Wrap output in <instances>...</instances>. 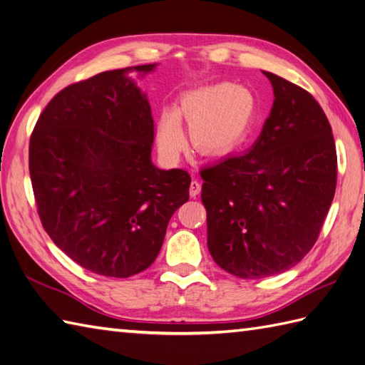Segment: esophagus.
Returning <instances> with one entry per match:
<instances>
[{
	"instance_id": "obj_1",
	"label": "esophagus",
	"mask_w": 365,
	"mask_h": 365,
	"mask_svg": "<svg viewBox=\"0 0 365 365\" xmlns=\"http://www.w3.org/2000/svg\"><path fill=\"white\" fill-rule=\"evenodd\" d=\"M200 192H201V184H200V181H197V180H192V182H190V189H189L190 197H192V198H197L198 195H200Z\"/></svg>"
}]
</instances>
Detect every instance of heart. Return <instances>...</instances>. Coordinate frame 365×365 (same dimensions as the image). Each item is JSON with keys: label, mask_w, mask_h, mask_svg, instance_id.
Masks as SVG:
<instances>
[{"label": "heart", "mask_w": 365, "mask_h": 365, "mask_svg": "<svg viewBox=\"0 0 365 365\" xmlns=\"http://www.w3.org/2000/svg\"><path fill=\"white\" fill-rule=\"evenodd\" d=\"M257 115V99L247 86L221 82L185 94L176 110L161 114L156 144L168 161H176L185 145L181 122L189 125L192 147L206 156L235 150L250 135Z\"/></svg>", "instance_id": "b5f03b06"}]
</instances>
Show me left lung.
I'll use <instances>...</instances> for the list:
<instances>
[{"label": "left lung", "instance_id": "8db88e82", "mask_svg": "<svg viewBox=\"0 0 365 365\" xmlns=\"http://www.w3.org/2000/svg\"><path fill=\"white\" fill-rule=\"evenodd\" d=\"M269 118L243 155L201 170L207 247L240 279H263L297 264L314 246L336 190V145L321 105L268 71Z\"/></svg>", "mask_w": 365, "mask_h": 365}]
</instances>
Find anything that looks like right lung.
<instances>
[{
    "label": "right lung",
    "mask_w": 365,
    "mask_h": 365,
    "mask_svg": "<svg viewBox=\"0 0 365 365\" xmlns=\"http://www.w3.org/2000/svg\"><path fill=\"white\" fill-rule=\"evenodd\" d=\"M153 65L105 71L69 85L34 128L29 172L44 230L69 259L106 277L147 269L190 176L152 161L155 123L142 78Z\"/></svg>",
    "instance_id": "right-lung-1"
}]
</instances>
